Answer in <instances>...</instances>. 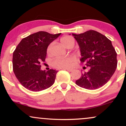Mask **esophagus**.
<instances>
[{
  "mask_svg": "<svg viewBox=\"0 0 126 126\" xmlns=\"http://www.w3.org/2000/svg\"><path fill=\"white\" fill-rule=\"evenodd\" d=\"M63 69V70H67V71H69V72L73 71V69Z\"/></svg>",
  "mask_w": 126,
  "mask_h": 126,
  "instance_id": "obj_1",
  "label": "esophagus"
}]
</instances>
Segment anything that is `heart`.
Here are the masks:
<instances>
[{
    "instance_id": "b5f03b06",
    "label": "heart",
    "mask_w": 126,
    "mask_h": 126,
    "mask_svg": "<svg viewBox=\"0 0 126 126\" xmlns=\"http://www.w3.org/2000/svg\"><path fill=\"white\" fill-rule=\"evenodd\" d=\"M60 41L65 47L67 46L70 43H75V40L73 37L70 36H64L60 39ZM51 48V45H50L47 48V52L48 54L50 53ZM76 60V58L75 56H69L63 58H57L52 62V64L54 67L58 69H67L70 68L73 66L74 62Z\"/></svg>"
}]
</instances>
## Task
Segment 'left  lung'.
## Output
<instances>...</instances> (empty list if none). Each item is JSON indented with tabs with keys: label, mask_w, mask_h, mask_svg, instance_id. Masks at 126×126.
<instances>
[{
	"label": "left lung",
	"mask_w": 126,
	"mask_h": 126,
	"mask_svg": "<svg viewBox=\"0 0 126 126\" xmlns=\"http://www.w3.org/2000/svg\"><path fill=\"white\" fill-rule=\"evenodd\" d=\"M72 35L80 47V62L90 67L76 80V84L91 90L102 87L111 79L117 66V53L111 41L94 30Z\"/></svg>",
	"instance_id": "obj_1"
}]
</instances>
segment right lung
I'll list each match as a JSON object with an SVG mask.
<instances>
[{
  "label": "right lung",
  "mask_w": 126,
  "mask_h": 126,
  "mask_svg": "<svg viewBox=\"0 0 126 126\" xmlns=\"http://www.w3.org/2000/svg\"><path fill=\"white\" fill-rule=\"evenodd\" d=\"M61 33L51 34L39 31L23 38L13 53V70L24 87L33 92L50 88L54 83L57 70H41L48 45Z\"/></svg>",
  "instance_id": "add662e5"
}]
</instances>
